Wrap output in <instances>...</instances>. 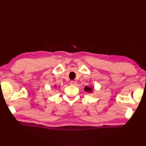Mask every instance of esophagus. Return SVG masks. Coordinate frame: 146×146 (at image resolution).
Masks as SVG:
<instances>
[{
    "label": "esophagus",
    "mask_w": 146,
    "mask_h": 146,
    "mask_svg": "<svg viewBox=\"0 0 146 146\" xmlns=\"http://www.w3.org/2000/svg\"><path fill=\"white\" fill-rule=\"evenodd\" d=\"M70 84L71 85H75L76 84V82L75 80H71L70 82Z\"/></svg>",
    "instance_id": "esophagus-1"
}]
</instances>
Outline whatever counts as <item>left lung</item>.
Listing matches in <instances>:
<instances>
[{"label":"left lung","mask_w":146,"mask_h":146,"mask_svg":"<svg viewBox=\"0 0 146 146\" xmlns=\"http://www.w3.org/2000/svg\"><path fill=\"white\" fill-rule=\"evenodd\" d=\"M85 91H86V92H91V91H92V89L90 88H88V86H86V87L85 88Z\"/></svg>","instance_id":"1"}]
</instances>
